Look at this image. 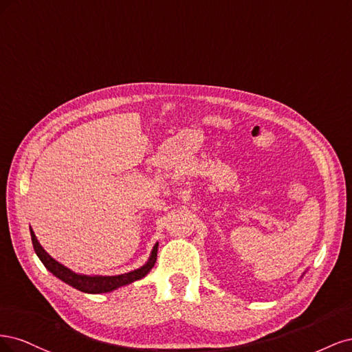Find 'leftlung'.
I'll list each match as a JSON object with an SVG mask.
<instances>
[{
    "mask_svg": "<svg viewBox=\"0 0 352 352\" xmlns=\"http://www.w3.org/2000/svg\"><path fill=\"white\" fill-rule=\"evenodd\" d=\"M304 274H305V272H304V273H302V276H304ZM302 276H301V278H302Z\"/></svg>",
    "mask_w": 352,
    "mask_h": 352,
    "instance_id": "obj_1",
    "label": "left lung"
}]
</instances>
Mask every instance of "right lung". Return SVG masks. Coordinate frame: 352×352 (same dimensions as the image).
Returning a JSON list of instances; mask_svg holds the SVG:
<instances>
[{
	"mask_svg": "<svg viewBox=\"0 0 352 352\" xmlns=\"http://www.w3.org/2000/svg\"><path fill=\"white\" fill-rule=\"evenodd\" d=\"M30 238L32 243H34V250L42 264L45 265L47 270H50L52 274L63 280L65 283L70 285L74 289H78L85 294H105V292H111L119 289L122 286L129 285L135 280H140L151 272L154 267L155 260H157V251H158V242L154 245L150 258L148 261L141 265L140 269H135L132 272L122 273V274H116V276H101V274H82L70 270L66 265H63L58 263L56 258H52L51 255L42 248V245L38 242L34 230L30 228Z\"/></svg>",
	"mask_w": 352,
	"mask_h": 352,
	"instance_id": "add662e5",
	"label": "right lung"
}]
</instances>
